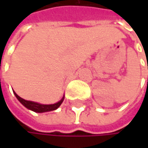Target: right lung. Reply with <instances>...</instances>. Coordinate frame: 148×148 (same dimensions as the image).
Segmentation results:
<instances>
[{
    "instance_id": "right-lung-1",
    "label": "right lung",
    "mask_w": 148,
    "mask_h": 148,
    "mask_svg": "<svg viewBox=\"0 0 148 148\" xmlns=\"http://www.w3.org/2000/svg\"><path fill=\"white\" fill-rule=\"evenodd\" d=\"M14 94L16 96V98L19 99V101H20V103L24 106H25L27 109L34 111V112H37V113H43V112L55 110H57L61 104L62 103L63 99H64V97H63L62 99L60 100L59 102H58L56 104H53V105H41V104H38V103H36V102H33V101L25 100V99H22L14 91Z\"/></svg>"
}]
</instances>
